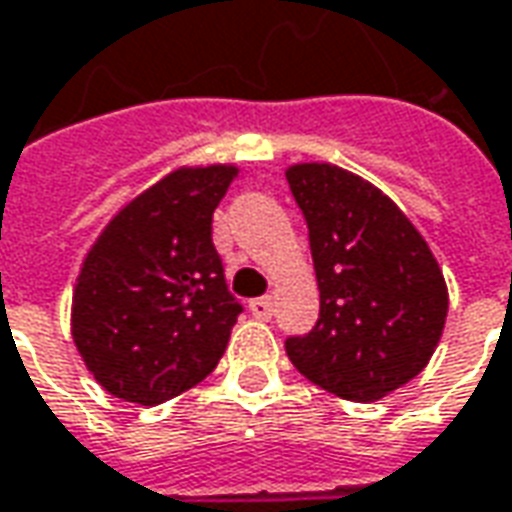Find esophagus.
Masks as SVG:
<instances>
[{
    "mask_svg": "<svg viewBox=\"0 0 512 512\" xmlns=\"http://www.w3.org/2000/svg\"><path fill=\"white\" fill-rule=\"evenodd\" d=\"M249 310H252V316L260 318V321H268L271 313H274V302H271L268 296H260V299H252V302H249Z\"/></svg>",
    "mask_w": 512,
    "mask_h": 512,
    "instance_id": "1",
    "label": "esophagus"
}]
</instances>
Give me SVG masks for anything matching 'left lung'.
I'll list each match as a JSON object with an SVG mask.
<instances>
[{
    "label": "left lung",
    "instance_id": "1",
    "mask_svg": "<svg viewBox=\"0 0 512 512\" xmlns=\"http://www.w3.org/2000/svg\"><path fill=\"white\" fill-rule=\"evenodd\" d=\"M318 280V321L285 341L299 374L349 402L416 377L441 341L449 293L427 241L380 188L330 163L285 171Z\"/></svg>",
    "mask_w": 512,
    "mask_h": 512
}]
</instances>
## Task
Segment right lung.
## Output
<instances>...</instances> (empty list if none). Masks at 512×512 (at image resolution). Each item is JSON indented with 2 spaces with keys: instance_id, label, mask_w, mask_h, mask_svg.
<instances>
[{
  "instance_id": "1",
  "label": "right lung",
  "mask_w": 512,
  "mask_h": 512,
  "mask_svg": "<svg viewBox=\"0 0 512 512\" xmlns=\"http://www.w3.org/2000/svg\"><path fill=\"white\" fill-rule=\"evenodd\" d=\"M235 166L177 169L135 196L82 263L71 335L107 393L160 405L219 366L244 313L213 246Z\"/></svg>"
}]
</instances>
